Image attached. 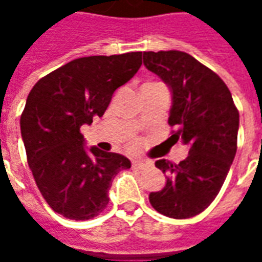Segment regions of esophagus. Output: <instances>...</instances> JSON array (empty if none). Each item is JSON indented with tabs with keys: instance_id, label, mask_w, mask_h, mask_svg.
<instances>
[{
	"instance_id": "esophagus-1",
	"label": "esophagus",
	"mask_w": 262,
	"mask_h": 262,
	"mask_svg": "<svg viewBox=\"0 0 262 262\" xmlns=\"http://www.w3.org/2000/svg\"><path fill=\"white\" fill-rule=\"evenodd\" d=\"M133 170H144L147 167V161H143V160H133L132 163Z\"/></svg>"
}]
</instances>
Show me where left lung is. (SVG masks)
<instances>
[{
    "label": "left lung",
    "mask_w": 262,
    "mask_h": 262,
    "mask_svg": "<svg viewBox=\"0 0 262 262\" xmlns=\"http://www.w3.org/2000/svg\"><path fill=\"white\" fill-rule=\"evenodd\" d=\"M146 69L170 86L172 106L170 139L188 144L180 164L161 159L156 167L167 174L165 187L148 195L159 213L188 219L217 196L237 151L238 111L223 80L185 52H144Z\"/></svg>",
    "instance_id": "left-lung-1"
}]
</instances>
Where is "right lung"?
Listing matches in <instances>:
<instances>
[{
	"label": "right lung",
	"mask_w": 262,
	"mask_h": 262,
	"mask_svg": "<svg viewBox=\"0 0 262 262\" xmlns=\"http://www.w3.org/2000/svg\"><path fill=\"white\" fill-rule=\"evenodd\" d=\"M142 66V52L81 57L37 81L20 115L28 164L49 206L67 219L88 220L106 208L125 156L86 151L81 126L102 116L114 92Z\"/></svg>",
	"instance_id": "obj_1"
}]
</instances>
